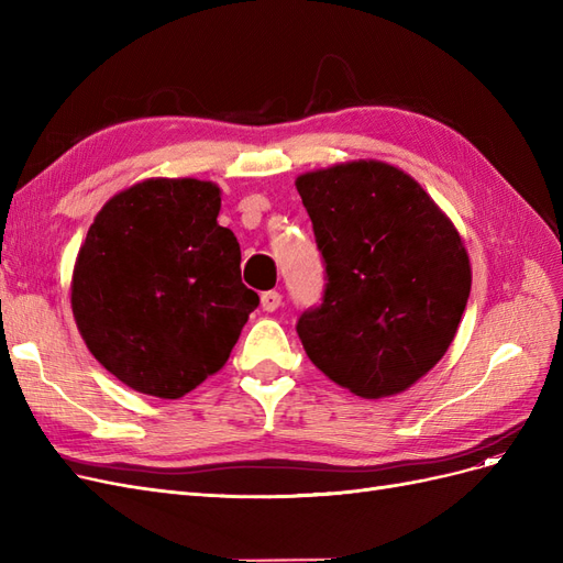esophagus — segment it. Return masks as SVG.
<instances>
[{"instance_id": "esophagus-1", "label": "esophagus", "mask_w": 563, "mask_h": 563, "mask_svg": "<svg viewBox=\"0 0 563 563\" xmlns=\"http://www.w3.org/2000/svg\"><path fill=\"white\" fill-rule=\"evenodd\" d=\"M261 305H263V310H265V312H275V310H279V305H282V294H277V291H265V294L261 296Z\"/></svg>"}]
</instances>
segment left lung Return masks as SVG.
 Returning <instances> with one entry per match:
<instances>
[{
    "instance_id": "1",
    "label": "left lung",
    "mask_w": 563,
    "mask_h": 563,
    "mask_svg": "<svg viewBox=\"0 0 563 563\" xmlns=\"http://www.w3.org/2000/svg\"><path fill=\"white\" fill-rule=\"evenodd\" d=\"M296 187L323 263L321 305L296 331L312 364L356 397L411 387L463 319L472 272L451 220L383 162L305 174Z\"/></svg>"
}]
</instances>
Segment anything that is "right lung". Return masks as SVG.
<instances>
[{"label":"right lung","mask_w":563,"mask_h":563,"mask_svg":"<svg viewBox=\"0 0 563 563\" xmlns=\"http://www.w3.org/2000/svg\"><path fill=\"white\" fill-rule=\"evenodd\" d=\"M220 190L157 178L112 197L84 240L73 312L84 343L114 378L178 399L228 362L258 294L242 251L218 225Z\"/></svg>","instance_id":"add662e5"}]
</instances>
